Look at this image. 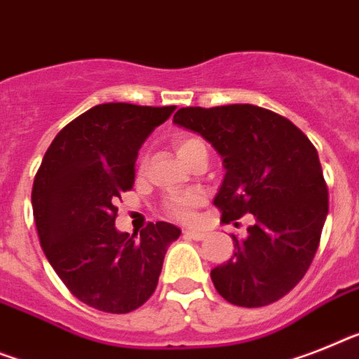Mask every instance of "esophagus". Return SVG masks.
<instances>
[{
    "mask_svg": "<svg viewBox=\"0 0 359 359\" xmlns=\"http://www.w3.org/2000/svg\"><path fill=\"white\" fill-rule=\"evenodd\" d=\"M183 236H185V238H191V240H203L205 233H201V231H194V229H183Z\"/></svg>",
    "mask_w": 359,
    "mask_h": 359,
    "instance_id": "obj_1",
    "label": "esophagus"
}]
</instances>
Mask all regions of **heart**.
<instances>
[{
	"label": "heart",
	"instance_id": "heart-1",
	"mask_svg": "<svg viewBox=\"0 0 359 359\" xmlns=\"http://www.w3.org/2000/svg\"><path fill=\"white\" fill-rule=\"evenodd\" d=\"M176 150L183 161H187V159L191 158L194 152H198V150H203V152H207L203 141L198 137L176 139ZM198 201H200V196H198V194L176 196V198H170V200H167V203H165V209H167L168 215L174 216V218H180V220H189V218L192 216V207L196 205Z\"/></svg>",
	"mask_w": 359,
	"mask_h": 359
}]
</instances>
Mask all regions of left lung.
I'll use <instances>...</instances> for the list:
<instances>
[{
  "label": "left lung",
  "instance_id": "8db88e82",
  "mask_svg": "<svg viewBox=\"0 0 359 359\" xmlns=\"http://www.w3.org/2000/svg\"><path fill=\"white\" fill-rule=\"evenodd\" d=\"M172 123L220 154L222 222L253 215L248 236H233V257L211 269L216 292L245 308L279 301L312 264L327 220L318 150L292 121L253 104L182 108Z\"/></svg>",
  "mask_w": 359,
  "mask_h": 359
}]
</instances>
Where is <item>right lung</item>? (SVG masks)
I'll return each mask as SVG.
<instances>
[{
	"mask_svg": "<svg viewBox=\"0 0 359 359\" xmlns=\"http://www.w3.org/2000/svg\"><path fill=\"white\" fill-rule=\"evenodd\" d=\"M176 106L108 102L58 132L32 185L41 250L69 292L100 312L126 313L158 286L163 259L182 229L168 222L141 233L115 227L117 200L135 177L139 148Z\"/></svg>",
	"mask_w": 359,
	"mask_h": 359,
	"instance_id": "1",
	"label": "right lung"
}]
</instances>
